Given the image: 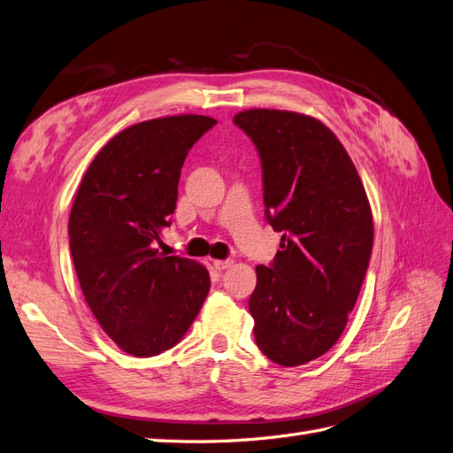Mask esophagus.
<instances>
[{
	"label": "esophagus",
	"mask_w": 453,
	"mask_h": 453,
	"mask_svg": "<svg viewBox=\"0 0 453 453\" xmlns=\"http://www.w3.org/2000/svg\"><path fill=\"white\" fill-rule=\"evenodd\" d=\"M231 265H234V260H214V267L218 271H224V269H229Z\"/></svg>",
	"instance_id": "1"
}]
</instances>
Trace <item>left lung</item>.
I'll return each instance as SVG.
<instances>
[{"instance_id":"1","label":"left lung","mask_w":453,"mask_h":453,"mask_svg":"<svg viewBox=\"0 0 453 453\" xmlns=\"http://www.w3.org/2000/svg\"><path fill=\"white\" fill-rule=\"evenodd\" d=\"M234 123L260 153L273 264L257 265L249 300L254 340L280 366H300L340 340L368 269L373 222L355 165L330 128L284 110H244Z\"/></svg>"}]
</instances>
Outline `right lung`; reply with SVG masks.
<instances>
[{
	"label": "right lung",
	"instance_id": "obj_1",
	"mask_svg": "<svg viewBox=\"0 0 453 453\" xmlns=\"http://www.w3.org/2000/svg\"><path fill=\"white\" fill-rule=\"evenodd\" d=\"M214 125L193 113L131 125L96 153L75 193V273L98 325L128 355L174 347L211 290L204 265L155 242L171 226L188 151Z\"/></svg>",
	"mask_w": 453,
	"mask_h": 453
}]
</instances>
